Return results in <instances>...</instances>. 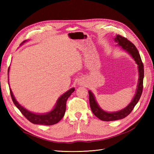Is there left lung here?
Returning <instances> with one entry per match:
<instances>
[{"label": "left lung", "instance_id": "obj_1", "mask_svg": "<svg viewBox=\"0 0 154 154\" xmlns=\"http://www.w3.org/2000/svg\"><path fill=\"white\" fill-rule=\"evenodd\" d=\"M114 41L118 43L117 45H119L122 50H125L131 55L132 58L136 61L137 65H138L139 73L138 83V85H137V89L135 96L133 98L131 103L122 110L114 112H107L101 109L97 103L95 97H94L93 93L91 91H89V103L91 110H92L93 114L98 119L103 121L117 120L122 119L126 117L132 112L134 108L136 106V104L138 103L140 100V98L142 95L143 91V75H144V73H144V70H143V65L141 57H140V54L138 50H137L136 47L131 42H130L128 40L127 38L122 37V35H116V36L114 38Z\"/></svg>", "mask_w": 154, "mask_h": 154}]
</instances>
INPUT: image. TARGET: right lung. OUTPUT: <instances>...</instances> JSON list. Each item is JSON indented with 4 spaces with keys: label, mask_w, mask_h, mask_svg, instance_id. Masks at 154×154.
Here are the masks:
<instances>
[{
    "label": "right lung",
    "mask_w": 154,
    "mask_h": 154,
    "mask_svg": "<svg viewBox=\"0 0 154 154\" xmlns=\"http://www.w3.org/2000/svg\"><path fill=\"white\" fill-rule=\"evenodd\" d=\"M26 41H24L21 44L24 43ZM10 68V67H9ZM9 68L8 72H9ZM9 82V81H8ZM75 91L74 88H71L67 92H65L59 98L56 104L55 107L51 110L50 112L46 114H35L32 112L30 111L26 110L25 108L21 106L14 98L12 90L10 88V93L12 97L13 103L15 104V106L18 108L21 113L24 115L26 119L30 121V122L35 124H40V125H54L55 124H57L58 122L62 119V118L64 116L66 109V102L68 98L70 97L72 93H73Z\"/></svg>",
    "instance_id": "obj_1"
}]
</instances>
